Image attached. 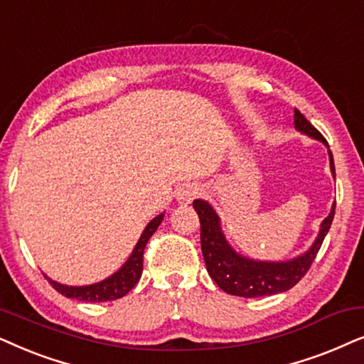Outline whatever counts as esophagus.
Instances as JSON below:
<instances>
[{"mask_svg":"<svg viewBox=\"0 0 364 364\" xmlns=\"http://www.w3.org/2000/svg\"><path fill=\"white\" fill-rule=\"evenodd\" d=\"M196 196H198V188L195 185H185L176 191V200L179 203H185V205L191 203Z\"/></svg>","mask_w":364,"mask_h":364,"instance_id":"1","label":"esophagus"}]
</instances>
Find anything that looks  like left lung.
Instances as JSON below:
<instances>
[{"mask_svg": "<svg viewBox=\"0 0 364 364\" xmlns=\"http://www.w3.org/2000/svg\"><path fill=\"white\" fill-rule=\"evenodd\" d=\"M294 128H296V132L318 139L324 146H328V141L323 138V134L298 109H294ZM328 156L331 174L333 178H336L329 146ZM193 208L200 216L203 256H205L208 273L215 279V283L228 294L258 298L288 291L306 274L309 266L316 258L319 248H321L324 236L328 235L329 228H331L336 203H333L331 211L323 220L313 245L296 258L287 261H261L243 256L228 243L225 232L221 230L220 216L210 203L205 200H195Z\"/></svg>", "mask_w": 364, "mask_h": 364, "instance_id": "1", "label": "left lung"}]
</instances>
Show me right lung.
Wrapping results in <instances>:
<instances>
[{
  "label": "right lung",
  "instance_id": "obj_1",
  "mask_svg": "<svg viewBox=\"0 0 364 364\" xmlns=\"http://www.w3.org/2000/svg\"><path fill=\"white\" fill-rule=\"evenodd\" d=\"M164 218V213H159L156 218H153L144 228L141 236H139L136 246L133 248V253L129 258L124 261L118 271L105 278L103 281L93 284H85V287H70V284H61L58 281L51 279L50 276L45 274V278L50 281V284L61 293L63 296L80 299V301H91V303H101V301H113V299L123 298L124 294L132 291L138 279L141 278L143 273V253L146 248L148 240L151 238L153 232L158 230Z\"/></svg>",
  "mask_w": 364,
  "mask_h": 364
}]
</instances>
